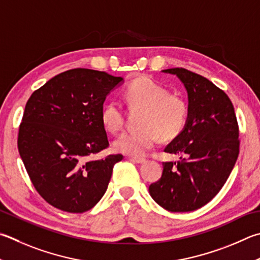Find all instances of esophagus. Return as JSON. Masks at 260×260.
I'll return each instance as SVG.
<instances>
[{
  "mask_svg": "<svg viewBox=\"0 0 260 260\" xmlns=\"http://www.w3.org/2000/svg\"><path fill=\"white\" fill-rule=\"evenodd\" d=\"M131 160H132V161L138 162V164H143V162L146 161V159H144V158H139V157H131Z\"/></svg>",
  "mask_w": 260,
  "mask_h": 260,
  "instance_id": "34e87169",
  "label": "esophagus"
}]
</instances>
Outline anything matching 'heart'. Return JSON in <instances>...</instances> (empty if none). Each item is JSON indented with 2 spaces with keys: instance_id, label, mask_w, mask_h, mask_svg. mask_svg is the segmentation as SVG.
I'll use <instances>...</instances> for the list:
<instances>
[{
  "instance_id": "1",
  "label": "heart",
  "mask_w": 260,
  "mask_h": 260,
  "mask_svg": "<svg viewBox=\"0 0 260 260\" xmlns=\"http://www.w3.org/2000/svg\"><path fill=\"white\" fill-rule=\"evenodd\" d=\"M124 100L131 110H142L138 131L125 132L114 142L116 151L129 155L148 152L161 139L172 141L185 129L190 116L186 99L153 78L141 76L125 87ZM124 110L119 102L111 101L103 107L101 122L110 133H117L124 125Z\"/></svg>"
}]
</instances>
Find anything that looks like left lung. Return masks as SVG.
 I'll return each instance as SVG.
<instances>
[{
  "instance_id": "8db88e82",
  "label": "left lung",
  "mask_w": 260,
  "mask_h": 260,
  "mask_svg": "<svg viewBox=\"0 0 260 260\" xmlns=\"http://www.w3.org/2000/svg\"><path fill=\"white\" fill-rule=\"evenodd\" d=\"M162 72L184 84L190 116L183 133L165 148L181 160L162 162V175L149 192L168 211H193L214 199L228 181L240 152L239 125L228 94L209 79L184 68Z\"/></svg>"
}]
</instances>
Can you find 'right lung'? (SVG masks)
<instances>
[{
    "label": "right lung",
    "instance_id": "right-lung-1",
    "mask_svg": "<svg viewBox=\"0 0 260 260\" xmlns=\"http://www.w3.org/2000/svg\"><path fill=\"white\" fill-rule=\"evenodd\" d=\"M121 82L106 72L70 69L28 99L18 150L36 191L55 208L82 214L106 193L115 164L124 157H93L109 146L101 111Z\"/></svg>",
    "mask_w": 260,
    "mask_h": 260
}]
</instances>
